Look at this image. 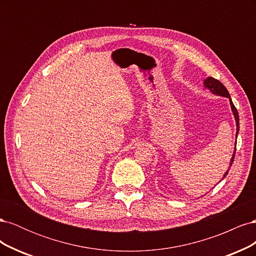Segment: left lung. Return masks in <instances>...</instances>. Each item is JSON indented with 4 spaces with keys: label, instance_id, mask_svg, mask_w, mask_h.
<instances>
[{
    "label": "left lung",
    "instance_id": "8db88e82",
    "mask_svg": "<svg viewBox=\"0 0 256 256\" xmlns=\"http://www.w3.org/2000/svg\"><path fill=\"white\" fill-rule=\"evenodd\" d=\"M204 88H206L207 90H210L212 94L214 95H218V96H222V97H226L228 98L230 100V109H232V112H233V115L235 118V120H236V127H237V131H236V138L238 136V131H239V115H238V112L236 110V108L233 104V102H232L230 99V96L228 94V90H226V88L224 86V85L219 81V80H216L214 78H212V76H208V78H206L204 80ZM235 152H236V143H235V150L233 152V156H232L230 158V168L232 166V164H233V161H234V158H235ZM228 168V170H230ZM228 171L224 173L223 175V178L226 177L228 173ZM222 178V180H223Z\"/></svg>",
    "mask_w": 256,
    "mask_h": 256
}]
</instances>
